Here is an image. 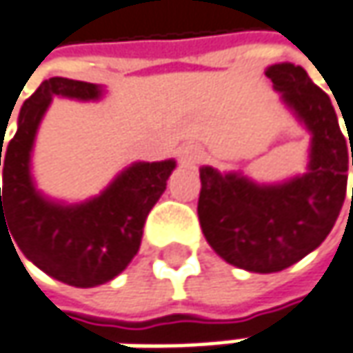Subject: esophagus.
Segmentation results:
<instances>
[{
  "mask_svg": "<svg viewBox=\"0 0 353 353\" xmlns=\"http://www.w3.org/2000/svg\"><path fill=\"white\" fill-rule=\"evenodd\" d=\"M179 159H181V163H197L201 159V156H199L196 148H183L179 152Z\"/></svg>",
  "mask_w": 353,
  "mask_h": 353,
  "instance_id": "34e87169",
  "label": "esophagus"
}]
</instances>
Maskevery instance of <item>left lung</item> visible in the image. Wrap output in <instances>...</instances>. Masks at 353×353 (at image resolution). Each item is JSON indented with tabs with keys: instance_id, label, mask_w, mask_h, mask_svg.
Instances as JSON below:
<instances>
[{
	"instance_id": "1",
	"label": "left lung",
	"mask_w": 353,
	"mask_h": 353,
	"mask_svg": "<svg viewBox=\"0 0 353 353\" xmlns=\"http://www.w3.org/2000/svg\"><path fill=\"white\" fill-rule=\"evenodd\" d=\"M265 75L314 135L307 174L281 185H256L201 168L197 201L201 232L216 254L258 274L290 268L327 238L345 199L352 148L327 94L301 65L276 63Z\"/></svg>"
}]
</instances>
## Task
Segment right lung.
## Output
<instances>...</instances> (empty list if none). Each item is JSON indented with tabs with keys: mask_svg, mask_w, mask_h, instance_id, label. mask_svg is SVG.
I'll return each instance as SVG.
<instances>
[{
	"mask_svg": "<svg viewBox=\"0 0 353 353\" xmlns=\"http://www.w3.org/2000/svg\"><path fill=\"white\" fill-rule=\"evenodd\" d=\"M53 95L95 99L99 88L50 77L23 101L17 132L3 156L0 145V230L3 221L21 254L48 276L75 288H94L114 280L134 259L145 218L163 194L176 161L134 163L101 196L81 205L68 208L43 199L30 177V152Z\"/></svg>",
	"mask_w": 353,
	"mask_h": 353,
	"instance_id": "1",
	"label": "right lung"
}]
</instances>
